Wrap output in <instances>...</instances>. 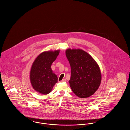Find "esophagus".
<instances>
[{
  "mask_svg": "<svg viewBox=\"0 0 130 130\" xmlns=\"http://www.w3.org/2000/svg\"><path fill=\"white\" fill-rule=\"evenodd\" d=\"M61 82H66V79H65V78H64V79H63L62 80H61Z\"/></svg>",
  "mask_w": 130,
  "mask_h": 130,
  "instance_id": "obj_1",
  "label": "esophagus"
}]
</instances>
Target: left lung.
<instances>
[{"label":"left lung","mask_w":130,"mask_h":130,"mask_svg":"<svg viewBox=\"0 0 130 130\" xmlns=\"http://www.w3.org/2000/svg\"><path fill=\"white\" fill-rule=\"evenodd\" d=\"M65 54L71 66V75L69 82L73 92L81 99L92 95L101 81L98 63L83 50L68 48Z\"/></svg>","instance_id":"obj_1"}]
</instances>
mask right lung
Listing matches in <instances>:
<instances>
[{
  "mask_svg": "<svg viewBox=\"0 0 130 130\" xmlns=\"http://www.w3.org/2000/svg\"><path fill=\"white\" fill-rule=\"evenodd\" d=\"M60 50L44 51L32 63L30 72V80L33 89L38 93L47 94L51 93L58 78L51 65L58 56Z\"/></svg>",
  "mask_w": 130,
  "mask_h": 130,
  "instance_id": "1",
  "label": "right lung"
}]
</instances>
